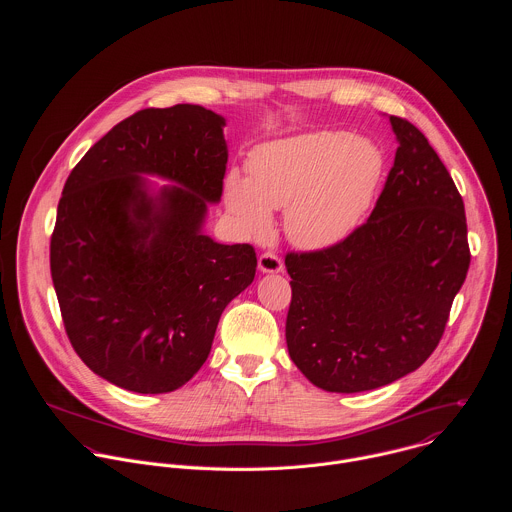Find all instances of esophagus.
<instances>
[{
	"label": "esophagus",
	"mask_w": 512,
	"mask_h": 512,
	"mask_svg": "<svg viewBox=\"0 0 512 512\" xmlns=\"http://www.w3.org/2000/svg\"><path fill=\"white\" fill-rule=\"evenodd\" d=\"M259 269H261L263 273H279V271L283 269V263H281V259H279L277 253L265 251V253L259 255Z\"/></svg>",
	"instance_id": "1"
}]
</instances>
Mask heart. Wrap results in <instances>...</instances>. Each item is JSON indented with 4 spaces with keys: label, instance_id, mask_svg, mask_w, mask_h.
Returning a JSON list of instances; mask_svg holds the SVG:
<instances>
[{
    "label": "heart",
    "instance_id": "heart-1",
    "mask_svg": "<svg viewBox=\"0 0 512 512\" xmlns=\"http://www.w3.org/2000/svg\"><path fill=\"white\" fill-rule=\"evenodd\" d=\"M385 174L379 145L344 131H314L259 145L249 178L231 172L227 206L249 235L273 225L285 208V233L300 247L320 249L346 237L371 206Z\"/></svg>",
    "mask_w": 512,
    "mask_h": 512
}]
</instances>
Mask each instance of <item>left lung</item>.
<instances>
[{
    "instance_id": "1",
    "label": "left lung",
    "mask_w": 512,
    "mask_h": 512,
    "mask_svg": "<svg viewBox=\"0 0 512 512\" xmlns=\"http://www.w3.org/2000/svg\"><path fill=\"white\" fill-rule=\"evenodd\" d=\"M389 121L399 148L371 216L330 247L285 255L289 356L332 393L371 391L419 369L470 267L450 172L413 123Z\"/></svg>"
}]
</instances>
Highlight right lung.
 I'll return each mask as SVG.
<instances>
[{
	"label": "right lung",
	"instance_id": "obj_1",
	"mask_svg": "<svg viewBox=\"0 0 512 512\" xmlns=\"http://www.w3.org/2000/svg\"><path fill=\"white\" fill-rule=\"evenodd\" d=\"M225 119L200 105L141 109L72 168L50 237L66 336L87 367L135 393H170L210 354L227 304L253 281L249 243L200 233L223 196ZM137 173L184 185L154 203Z\"/></svg>",
	"mask_w": 512,
	"mask_h": 512
}]
</instances>
